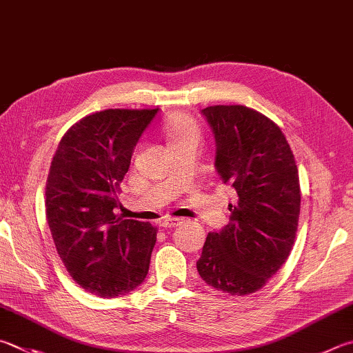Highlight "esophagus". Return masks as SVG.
Wrapping results in <instances>:
<instances>
[{
	"label": "esophagus",
	"mask_w": 353,
	"mask_h": 353,
	"mask_svg": "<svg viewBox=\"0 0 353 353\" xmlns=\"http://www.w3.org/2000/svg\"><path fill=\"white\" fill-rule=\"evenodd\" d=\"M182 219H179V217H165V219L160 221V227L162 228H172V227H177L179 223H181Z\"/></svg>",
	"instance_id": "34e87169"
}]
</instances>
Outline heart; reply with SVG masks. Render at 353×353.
<instances>
[{"label": "heart", "mask_w": 353, "mask_h": 353, "mask_svg": "<svg viewBox=\"0 0 353 353\" xmlns=\"http://www.w3.org/2000/svg\"><path fill=\"white\" fill-rule=\"evenodd\" d=\"M163 134L170 146H176L190 140H199L201 130L197 121L188 114H172L163 121Z\"/></svg>", "instance_id": "obj_1"}]
</instances>
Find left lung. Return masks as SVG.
Segmentation results:
<instances>
[{"instance_id": "1", "label": "left lung", "mask_w": 353, "mask_h": 353, "mask_svg": "<svg viewBox=\"0 0 353 353\" xmlns=\"http://www.w3.org/2000/svg\"><path fill=\"white\" fill-rule=\"evenodd\" d=\"M216 137V170L238 193L228 225L208 233L197 272L232 296L258 292L287 261L296 238L298 166L281 128L242 105L202 110Z\"/></svg>"}]
</instances>
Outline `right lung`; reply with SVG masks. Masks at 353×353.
I'll list each match as a JSON object with an SVG mask.
<instances>
[{"label":"right lung","mask_w":353,"mask_h":353,"mask_svg":"<svg viewBox=\"0 0 353 353\" xmlns=\"http://www.w3.org/2000/svg\"><path fill=\"white\" fill-rule=\"evenodd\" d=\"M156 110H105L61 137L46 181V219L57 252L86 292L115 298L146 278L157 228L123 219L120 183Z\"/></svg>","instance_id":"1"}]
</instances>
